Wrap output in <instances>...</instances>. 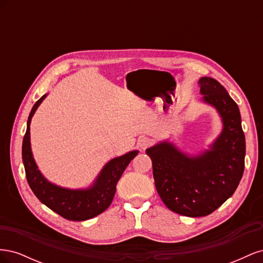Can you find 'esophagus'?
Instances as JSON below:
<instances>
[{
  "mask_svg": "<svg viewBox=\"0 0 263 263\" xmlns=\"http://www.w3.org/2000/svg\"><path fill=\"white\" fill-rule=\"evenodd\" d=\"M150 145H151V139H150V138L141 137V138L138 140V146H139L141 149H146V148H148Z\"/></svg>",
  "mask_w": 263,
  "mask_h": 263,
  "instance_id": "obj_1",
  "label": "esophagus"
}]
</instances>
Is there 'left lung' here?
Masks as SVG:
<instances>
[{"label":"left lung","mask_w":263,"mask_h":263,"mask_svg":"<svg viewBox=\"0 0 263 263\" xmlns=\"http://www.w3.org/2000/svg\"><path fill=\"white\" fill-rule=\"evenodd\" d=\"M198 84L203 101L218 110L224 124L211 150L187 157L168 141L146 150L162 202L189 217L206 216L217 210L234 194L245 170L246 140L238 105L215 79L203 77Z\"/></svg>","instance_id":"8db88e82"}]
</instances>
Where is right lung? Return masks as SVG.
Returning a JSON list of instances; mask_svg holds the SVG:
<instances>
[{"instance_id": "right-lung-1", "label": "right lung", "mask_w": 263, "mask_h": 263, "mask_svg": "<svg viewBox=\"0 0 263 263\" xmlns=\"http://www.w3.org/2000/svg\"><path fill=\"white\" fill-rule=\"evenodd\" d=\"M45 98L46 95L39 99L31 108L27 121V129L23 139L22 156L27 182L38 200L63 218L74 221L93 218L104 212L112 203L118 180L121 179L126 166L138 155V151L134 150L122 157L112 159L103 168L93 185L86 190H68L52 184L38 170L31 155L29 141L31 117Z\"/></svg>"}]
</instances>
